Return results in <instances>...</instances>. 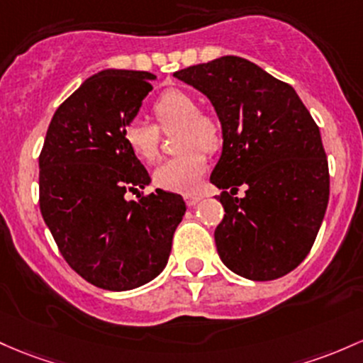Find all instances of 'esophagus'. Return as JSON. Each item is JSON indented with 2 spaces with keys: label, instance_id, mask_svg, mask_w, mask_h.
Returning a JSON list of instances; mask_svg holds the SVG:
<instances>
[{
  "label": "esophagus",
  "instance_id": "esophagus-1",
  "mask_svg": "<svg viewBox=\"0 0 363 363\" xmlns=\"http://www.w3.org/2000/svg\"><path fill=\"white\" fill-rule=\"evenodd\" d=\"M184 200H186V205H188V206H194L198 201H201V196H200V194H186Z\"/></svg>",
  "mask_w": 363,
  "mask_h": 363
}]
</instances>
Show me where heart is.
<instances>
[{
  "instance_id": "1",
  "label": "heart",
  "mask_w": 363,
  "mask_h": 363,
  "mask_svg": "<svg viewBox=\"0 0 363 363\" xmlns=\"http://www.w3.org/2000/svg\"><path fill=\"white\" fill-rule=\"evenodd\" d=\"M158 125L146 118H133L123 127V141L138 158L155 162L160 153L162 133L181 130L177 136V157L169 158L157 167L153 182L157 188L172 193H194L206 172V155L222 145V129L215 118L200 113V105L189 93L170 89L153 103Z\"/></svg>"
}]
</instances>
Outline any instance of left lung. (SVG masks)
Wrapping results in <instances>:
<instances>
[{
	"mask_svg": "<svg viewBox=\"0 0 363 363\" xmlns=\"http://www.w3.org/2000/svg\"><path fill=\"white\" fill-rule=\"evenodd\" d=\"M174 75L206 94L222 123V157L210 177L225 210L213 234L218 257L252 281L286 276L312 250L328 208L318 125L291 86L245 58L222 57ZM240 185L245 199L233 196Z\"/></svg>",
	"mask_w": 363,
	"mask_h": 363,
	"instance_id": "1",
	"label": "left lung"
}]
</instances>
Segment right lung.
Segmentation results:
<instances>
[{"mask_svg":"<svg viewBox=\"0 0 363 363\" xmlns=\"http://www.w3.org/2000/svg\"><path fill=\"white\" fill-rule=\"evenodd\" d=\"M150 72L103 70L55 111L39 155V206L60 253L96 288L127 291L165 269L186 203L157 189L123 141L153 89Z\"/></svg>","mask_w":363,"mask_h":363,"instance_id":"obj_1","label":"right lung"}]
</instances>
